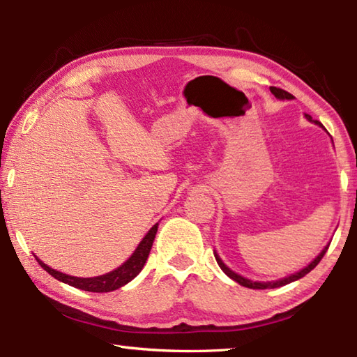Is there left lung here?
Instances as JSON below:
<instances>
[{
	"mask_svg": "<svg viewBox=\"0 0 357 357\" xmlns=\"http://www.w3.org/2000/svg\"><path fill=\"white\" fill-rule=\"evenodd\" d=\"M271 89V93H273L275 98H279V99H293V94H289L288 91H285V89H280V88H275V86H271L269 88ZM309 119H312L310 116H307ZM317 124H319L318 121H315ZM319 126H323V124H319ZM328 249H329V245L328 247H324V250L319 253V255L313 259V261L309 264V266H305L304 269L302 271H299V273H296V274H293V275H289V277H287V279H282V280H277V282H266V283H261V282H252V280H247V279H244V277H241V275H238V274H234L231 269L229 268H227L225 264L222 263V259L215 255V259H217V263H219V266H220V269L223 271V273H225L229 279H233L234 282H238L239 285H243V287H247V288H253V289H266V288H277V287H283V285H287V283H291V282H294V280H298V279H302V277H304L305 274H309L310 271L315 268V266L321 261V258L324 257V253L328 252Z\"/></svg>",
	"mask_w": 357,
	"mask_h": 357,
	"instance_id": "left-lung-1",
	"label": "left lung"
}]
</instances>
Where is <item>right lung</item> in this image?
<instances>
[{"instance_id":"right-lung-1","label":"right lung","mask_w":357,"mask_h":357,"mask_svg":"<svg viewBox=\"0 0 357 357\" xmlns=\"http://www.w3.org/2000/svg\"><path fill=\"white\" fill-rule=\"evenodd\" d=\"M157 233V223L149 229L146 236L143 238L140 245L137 247V250L134 252L128 261H126L123 266H119L118 269L112 271L105 275H99V277H91V279H82V277H72V275H66L63 273H58V271L48 268L47 264L40 261L39 258L38 263L44 268L48 274L52 277H55L59 282L68 283L70 287H75L78 289H84V291H91V293H108L113 291V289H118L121 287H124L126 283H129L134 277L138 275V273L143 269L144 263H146L148 255L151 252V247H153L154 238Z\"/></svg>"}]
</instances>
